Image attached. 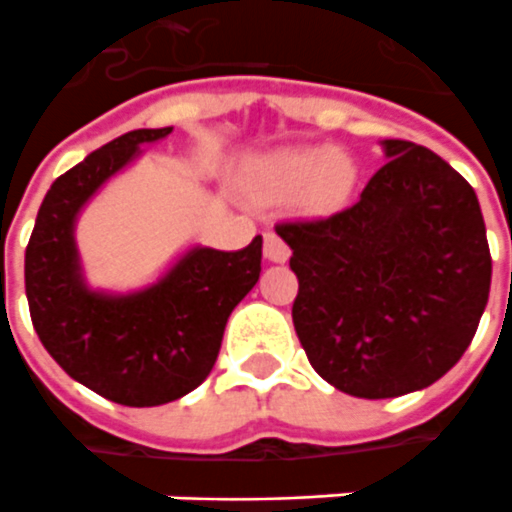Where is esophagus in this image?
<instances>
[{"instance_id": "esophagus-1", "label": "esophagus", "mask_w": 512, "mask_h": 512, "mask_svg": "<svg viewBox=\"0 0 512 512\" xmlns=\"http://www.w3.org/2000/svg\"><path fill=\"white\" fill-rule=\"evenodd\" d=\"M263 252L271 263H285L287 257H290V246L282 241V238L276 236V233H266V244H263Z\"/></svg>"}]
</instances>
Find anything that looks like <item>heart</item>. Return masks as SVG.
I'll return each mask as SVG.
<instances>
[{
  "label": "heart",
  "instance_id": "1",
  "mask_svg": "<svg viewBox=\"0 0 512 512\" xmlns=\"http://www.w3.org/2000/svg\"><path fill=\"white\" fill-rule=\"evenodd\" d=\"M358 162L352 154L331 146H295L271 154L257 168V189L274 200L301 198L314 214L347 206L358 187Z\"/></svg>",
  "mask_w": 512,
  "mask_h": 512
}]
</instances>
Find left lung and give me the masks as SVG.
<instances>
[{"instance_id": "8db88e82", "label": "left lung", "mask_w": 512, "mask_h": 512, "mask_svg": "<svg viewBox=\"0 0 512 512\" xmlns=\"http://www.w3.org/2000/svg\"><path fill=\"white\" fill-rule=\"evenodd\" d=\"M388 162L361 200L282 222L298 276L293 325L325 382L358 399L423 391L478 331L491 252L475 189L434 151L382 140Z\"/></svg>"}]
</instances>
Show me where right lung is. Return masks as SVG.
<instances>
[{"label":"right lung","mask_w":512,"mask_h":512,"mask_svg":"<svg viewBox=\"0 0 512 512\" xmlns=\"http://www.w3.org/2000/svg\"><path fill=\"white\" fill-rule=\"evenodd\" d=\"M173 127L132 130L51 184L26 246V301L51 358L89 391L124 407L168 404L206 380L227 317L260 279L263 238L238 252L189 246L151 285L111 293L86 282L75 222L102 184Z\"/></svg>","instance_id":"right-lung-1"}]
</instances>
